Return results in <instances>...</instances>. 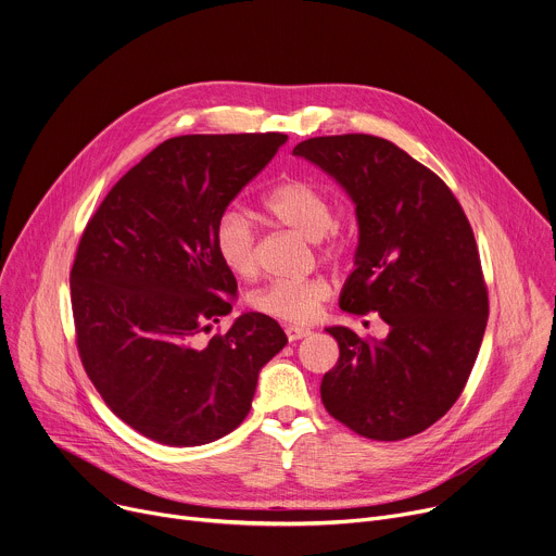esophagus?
<instances>
[{
    "label": "esophagus",
    "mask_w": 556,
    "mask_h": 556,
    "mask_svg": "<svg viewBox=\"0 0 556 556\" xmlns=\"http://www.w3.org/2000/svg\"><path fill=\"white\" fill-rule=\"evenodd\" d=\"M309 334V328H303V326H286V337L288 341H299L303 337Z\"/></svg>",
    "instance_id": "34e87169"
}]
</instances>
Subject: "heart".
<instances>
[{
	"label": "heart",
	"mask_w": 556,
	"mask_h": 556,
	"mask_svg": "<svg viewBox=\"0 0 556 556\" xmlns=\"http://www.w3.org/2000/svg\"><path fill=\"white\" fill-rule=\"evenodd\" d=\"M257 213L275 224L290 228L314 242L326 260H341L350 251V235L334 219V202L330 193L312 180L288 178L257 200ZM215 251L224 268L251 279L257 273V232L251 217L240 208H226L213 230ZM332 294V283L324 275L303 279H275L257 288L249 303L275 319L305 324L319 314L324 301Z\"/></svg>",
	"instance_id": "b5f03b06"
}]
</instances>
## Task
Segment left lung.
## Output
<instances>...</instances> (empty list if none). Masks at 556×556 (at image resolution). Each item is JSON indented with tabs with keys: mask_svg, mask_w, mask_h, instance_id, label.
Wrapping results in <instances>:
<instances>
[{
	"mask_svg": "<svg viewBox=\"0 0 556 556\" xmlns=\"http://www.w3.org/2000/svg\"><path fill=\"white\" fill-rule=\"evenodd\" d=\"M292 153L356 204V268L341 309L378 312L389 326L384 341L328 328L339 361L321 380L324 407L363 438H412L455 405L484 339L489 288L468 217L440 176L384 138L316 136Z\"/></svg>",
	"mask_w": 556,
	"mask_h": 556,
	"instance_id": "obj_1",
	"label": "left lung"
}]
</instances>
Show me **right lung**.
<instances>
[{"label":"right lung","instance_id":"obj_1","mask_svg":"<svg viewBox=\"0 0 556 556\" xmlns=\"http://www.w3.org/2000/svg\"><path fill=\"white\" fill-rule=\"evenodd\" d=\"M286 140L169 138L110 189L81 235L70 270L78 356L105 405L153 442L200 446L240 427L260 369L288 343L260 312L200 343L237 292L215 222Z\"/></svg>","mask_w":556,"mask_h":556}]
</instances>
